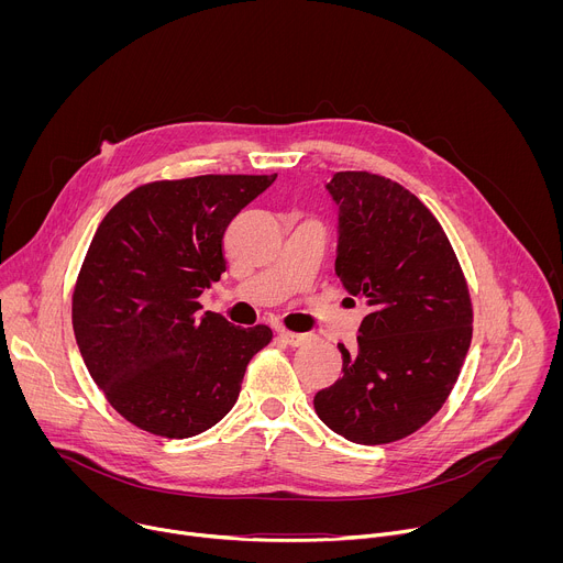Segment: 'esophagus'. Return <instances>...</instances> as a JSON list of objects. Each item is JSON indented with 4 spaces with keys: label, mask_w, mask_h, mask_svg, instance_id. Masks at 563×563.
<instances>
[{
    "label": "esophagus",
    "mask_w": 563,
    "mask_h": 563,
    "mask_svg": "<svg viewBox=\"0 0 563 563\" xmlns=\"http://www.w3.org/2000/svg\"><path fill=\"white\" fill-rule=\"evenodd\" d=\"M280 336H283V341L287 343V345H291V347H300V345H305L307 341H309V336L307 334H296V332H280Z\"/></svg>",
    "instance_id": "34e87169"
}]
</instances>
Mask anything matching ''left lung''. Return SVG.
<instances>
[{"mask_svg": "<svg viewBox=\"0 0 563 563\" xmlns=\"http://www.w3.org/2000/svg\"><path fill=\"white\" fill-rule=\"evenodd\" d=\"M339 207L336 276L363 298L343 376L313 396L318 419L361 445L417 432L450 396L472 341L470 291L450 240L408 189L367 172L328 183Z\"/></svg>", "mask_w": 563, "mask_h": 563, "instance_id": "obj_1", "label": "left lung"}]
</instances>
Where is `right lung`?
<instances>
[{"instance_id": "add662e5", "label": "right lung", "mask_w": 563, "mask_h": 563, "mask_svg": "<svg viewBox=\"0 0 563 563\" xmlns=\"http://www.w3.org/2000/svg\"><path fill=\"white\" fill-rule=\"evenodd\" d=\"M274 176L148 183L100 222L73 291V332L89 374L129 423L189 439L238 400L245 369L272 341L267 325L200 313L227 269L222 235Z\"/></svg>"}]
</instances>
